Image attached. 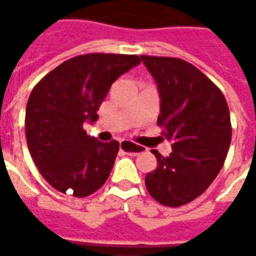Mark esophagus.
<instances>
[{
	"mask_svg": "<svg viewBox=\"0 0 256 256\" xmlns=\"http://www.w3.org/2000/svg\"><path fill=\"white\" fill-rule=\"evenodd\" d=\"M120 150H124L128 155L133 156L138 155L140 152H142V148H141V146L132 144V142H128V141H120Z\"/></svg>",
	"mask_w": 256,
	"mask_h": 256,
	"instance_id": "34e87169",
	"label": "esophagus"
}]
</instances>
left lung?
Segmentation results:
<instances>
[{
    "label": "left lung",
    "instance_id": "8db88e82",
    "mask_svg": "<svg viewBox=\"0 0 256 256\" xmlns=\"http://www.w3.org/2000/svg\"><path fill=\"white\" fill-rule=\"evenodd\" d=\"M160 96L158 126L172 141V154L156 150L158 167L145 185L163 206L180 207L208 188L224 166L232 140L229 106L200 70L176 58L141 56Z\"/></svg>",
    "mask_w": 256,
    "mask_h": 256
}]
</instances>
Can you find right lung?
Here are the masks:
<instances>
[{
  "label": "right lung",
  "instance_id": "1",
  "mask_svg": "<svg viewBox=\"0 0 256 256\" xmlns=\"http://www.w3.org/2000/svg\"><path fill=\"white\" fill-rule=\"evenodd\" d=\"M140 63L136 54H80L36 84L26 108V137L32 160L53 188L86 198L104 185L119 142L90 137L84 123L98 119L111 84Z\"/></svg>",
  "mask_w": 256,
  "mask_h": 256
}]
</instances>
